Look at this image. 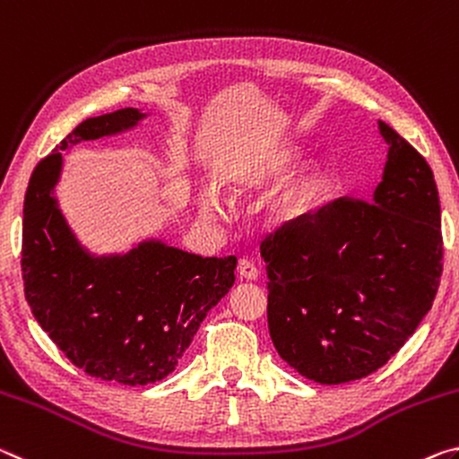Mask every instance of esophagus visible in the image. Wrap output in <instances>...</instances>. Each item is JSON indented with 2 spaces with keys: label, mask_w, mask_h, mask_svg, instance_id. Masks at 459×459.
Returning a JSON list of instances; mask_svg holds the SVG:
<instances>
[{
  "label": "esophagus",
  "mask_w": 459,
  "mask_h": 459,
  "mask_svg": "<svg viewBox=\"0 0 459 459\" xmlns=\"http://www.w3.org/2000/svg\"><path fill=\"white\" fill-rule=\"evenodd\" d=\"M238 274L239 279H246V281H256L258 279V268L252 264L250 260L242 258L238 262Z\"/></svg>",
  "instance_id": "34e87169"
}]
</instances>
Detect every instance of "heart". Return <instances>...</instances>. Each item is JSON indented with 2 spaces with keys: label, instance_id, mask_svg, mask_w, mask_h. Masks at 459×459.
<instances>
[{
  "label": "heart",
  "instance_id": "obj_1",
  "mask_svg": "<svg viewBox=\"0 0 459 459\" xmlns=\"http://www.w3.org/2000/svg\"><path fill=\"white\" fill-rule=\"evenodd\" d=\"M299 162V152L295 148H284L279 154L273 156L270 160L262 164H254L247 169H234L225 175V185L231 191L246 193V191H260L270 189V186L282 183L284 178L295 170ZM321 189V169L309 164L299 175L289 180V185L279 193V197L273 201L268 207V220L274 225H287L299 221L311 212L317 203ZM201 215L207 220H215L228 212V203H225L221 191L213 183H205L197 195Z\"/></svg>",
  "mask_w": 459,
  "mask_h": 459
}]
</instances>
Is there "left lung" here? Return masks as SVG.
I'll use <instances>...</instances> for the list:
<instances>
[{
    "mask_svg": "<svg viewBox=\"0 0 459 459\" xmlns=\"http://www.w3.org/2000/svg\"><path fill=\"white\" fill-rule=\"evenodd\" d=\"M388 144L370 201L340 199L262 242L279 356L319 385L385 366L429 313L443 239L429 164L378 119Z\"/></svg>",
    "mask_w": 459,
    "mask_h": 459,
    "instance_id": "8db88e82",
    "label": "left lung"
}]
</instances>
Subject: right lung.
Here are the masks:
<instances>
[{
	"mask_svg": "<svg viewBox=\"0 0 459 459\" xmlns=\"http://www.w3.org/2000/svg\"><path fill=\"white\" fill-rule=\"evenodd\" d=\"M150 114L124 108L81 122L30 177L22 276L30 309L89 377L150 385L175 370L205 315L234 287L236 256L203 258L156 238L95 254L60 209L63 150L130 132Z\"/></svg>",
	"mask_w": 459,
	"mask_h": 459,
	"instance_id": "add662e5",
	"label": "right lung"
}]
</instances>
